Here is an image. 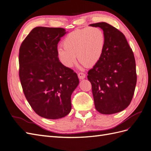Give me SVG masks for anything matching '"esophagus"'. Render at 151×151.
Listing matches in <instances>:
<instances>
[{
  "instance_id": "34e87169",
  "label": "esophagus",
  "mask_w": 151,
  "mask_h": 151,
  "mask_svg": "<svg viewBox=\"0 0 151 151\" xmlns=\"http://www.w3.org/2000/svg\"><path fill=\"white\" fill-rule=\"evenodd\" d=\"M77 76H78V77L80 79H83L86 77V74L83 72H79Z\"/></svg>"
}]
</instances>
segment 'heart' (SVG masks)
Segmentation results:
<instances>
[{
  "instance_id": "heart-1",
  "label": "heart",
  "mask_w": 151,
  "mask_h": 151,
  "mask_svg": "<svg viewBox=\"0 0 151 151\" xmlns=\"http://www.w3.org/2000/svg\"><path fill=\"white\" fill-rule=\"evenodd\" d=\"M105 42L104 32L99 27L76 29L65 37L64 47L58 48V58L65 66L69 68L76 63L77 56L79 62L84 66L94 65L102 55Z\"/></svg>"
}]
</instances>
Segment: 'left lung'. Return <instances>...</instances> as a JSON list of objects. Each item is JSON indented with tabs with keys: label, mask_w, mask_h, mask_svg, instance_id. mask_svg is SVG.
Wrapping results in <instances>:
<instances>
[{
	"label": "left lung",
	"mask_w": 151,
	"mask_h": 151,
	"mask_svg": "<svg viewBox=\"0 0 151 151\" xmlns=\"http://www.w3.org/2000/svg\"><path fill=\"white\" fill-rule=\"evenodd\" d=\"M104 30L105 42L100 60L88 72L98 112L112 114L130 104L137 84L135 57L124 35L105 22L91 24Z\"/></svg>",
	"instance_id": "8db88e82"
}]
</instances>
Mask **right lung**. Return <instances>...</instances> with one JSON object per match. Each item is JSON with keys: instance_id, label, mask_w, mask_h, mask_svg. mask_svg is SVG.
<instances>
[{"instance_id": "obj_1", "label": "right lung", "mask_w": 151, "mask_h": 151, "mask_svg": "<svg viewBox=\"0 0 151 151\" xmlns=\"http://www.w3.org/2000/svg\"><path fill=\"white\" fill-rule=\"evenodd\" d=\"M62 28L37 27L19 50V77L23 91L35 112L46 119L63 117L71 111V95L79 84L72 69L61 63L58 44Z\"/></svg>"}]
</instances>
